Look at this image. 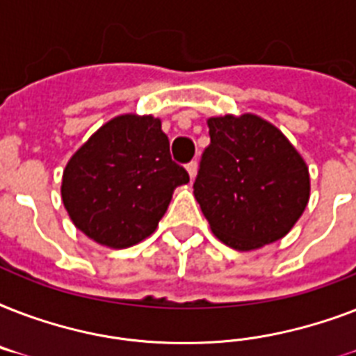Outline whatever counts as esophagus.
Masks as SVG:
<instances>
[{
	"label": "esophagus",
	"mask_w": 356,
	"mask_h": 356,
	"mask_svg": "<svg viewBox=\"0 0 356 356\" xmlns=\"http://www.w3.org/2000/svg\"><path fill=\"white\" fill-rule=\"evenodd\" d=\"M186 170H188L190 179H194V177H195V173H197V162H195V161L188 162V164H186Z\"/></svg>",
	"instance_id": "obj_1"
}]
</instances>
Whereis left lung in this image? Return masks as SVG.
<instances>
[{
	"instance_id": "8db88e82",
	"label": "left lung",
	"mask_w": 356,
	"mask_h": 356,
	"mask_svg": "<svg viewBox=\"0 0 356 356\" xmlns=\"http://www.w3.org/2000/svg\"><path fill=\"white\" fill-rule=\"evenodd\" d=\"M194 195L212 233L238 251L288 234L309 203L303 156L270 122L254 116L209 118Z\"/></svg>"
}]
</instances>
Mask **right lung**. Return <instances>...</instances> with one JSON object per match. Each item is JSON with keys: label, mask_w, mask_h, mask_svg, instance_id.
<instances>
[{"label": "right lung", "mask_w": 356, "mask_h": 356, "mask_svg": "<svg viewBox=\"0 0 356 356\" xmlns=\"http://www.w3.org/2000/svg\"><path fill=\"white\" fill-rule=\"evenodd\" d=\"M190 181L172 161L161 120L122 114L97 129L63 173V203L94 242L131 248L155 233L173 190Z\"/></svg>", "instance_id": "obj_1"}]
</instances>
